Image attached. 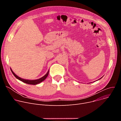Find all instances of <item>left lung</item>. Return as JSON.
Listing matches in <instances>:
<instances>
[{"label":"left lung","instance_id":"obj_1","mask_svg":"<svg viewBox=\"0 0 121 121\" xmlns=\"http://www.w3.org/2000/svg\"><path fill=\"white\" fill-rule=\"evenodd\" d=\"M102 78V77H101V78H99V79H98V80H99V79H101V78ZM95 81H94V82H95Z\"/></svg>","mask_w":121,"mask_h":121}]
</instances>
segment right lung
I'll list each match as a JSON object with an SVG mask.
<instances>
[{
  "mask_svg": "<svg viewBox=\"0 0 121 121\" xmlns=\"http://www.w3.org/2000/svg\"><path fill=\"white\" fill-rule=\"evenodd\" d=\"M10 70L12 73V74H13V75L17 78L18 79L20 80V81H22L24 83H25L26 84H30V85H37L38 84H39L40 83H41L42 81H43V80H44L47 77L48 74H49V70L48 71V72H47V73L44 76H43V77L39 78V79H35V80H29V79H23V78H22L19 77H18V76H17V75H16L14 72L13 71H12V70L10 68Z\"/></svg>",
  "mask_w": 121,
  "mask_h": 121,
  "instance_id": "right-lung-1",
  "label": "right lung"
}]
</instances>
